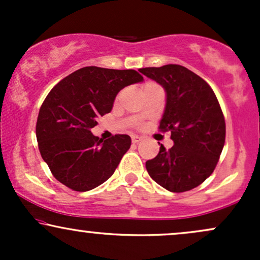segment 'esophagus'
Returning a JSON list of instances; mask_svg holds the SVG:
<instances>
[{
    "mask_svg": "<svg viewBox=\"0 0 260 260\" xmlns=\"http://www.w3.org/2000/svg\"><path fill=\"white\" fill-rule=\"evenodd\" d=\"M140 140H142V138H140V137L132 136V143H133V144H138Z\"/></svg>",
    "mask_w": 260,
    "mask_h": 260,
    "instance_id": "1",
    "label": "esophagus"
}]
</instances>
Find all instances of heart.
Wrapping results in <instances>:
<instances>
[{"label": "heart", "mask_w": 260, "mask_h": 260, "mask_svg": "<svg viewBox=\"0 0 260 260\" xmlns=\"http://www.w3.org/2000/svg\"><path fill=\"white\" fill-rule=\"evenodd\" d=\"M147 84H151V83H147ZM147 84H145V85H147Z\"/></svg>", "instance_id": "heart-1"}]
</instances>
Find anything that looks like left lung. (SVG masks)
Segmentation results:
<instances>
[{"instance_id":"left-lung-1","label":"left lung","mask_w":260,"mask_h":260,"mask_svg":"<svg viewBox=\"0 0 260 260\" xmlns=\"http://www.w3.org/2000/svg\"><path fill=\"white\" fill-rule=\"evenodd\" d=\"M140 73L166 90L159 129L171 132L174 147L145 162L149 176L170 192L182 193L213 174L225 144V117L210 85L180 64L140 68Z\"/></svg>"}]
</instances>
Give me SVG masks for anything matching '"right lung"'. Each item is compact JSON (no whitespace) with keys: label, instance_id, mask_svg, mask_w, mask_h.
I'll return each instance as SVG.
<instances>
[{"label":"right lung","instance_id":"1","mask_svg":"<svg viewBox=\"0 0 260 260\" xmlns=\"http://www.w3.org/2000/svg\"><path fill=\"white\" fill-rule=\"evenodd\" d=\"M142 80L134 70L90 66L53 86L39 111L37 139L41 157L56 180L77 192H86L111 177L131 147V137L115 134L103 140L91 128L111 111L121 89Z\"/></svg>","mask_w":260,"mask_h":260}]
</instances>
